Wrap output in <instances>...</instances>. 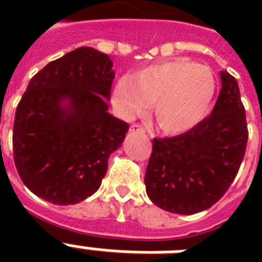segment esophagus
<instances>
[{"instance_id": "1", "label": "esophagus", "mask_w": 262, "mask_h": 262, "mask_svg": "<svg viewBox=\"0 0 262 262\" xmlns=\"http://www.w3.org/2000/svg\"><path fill=\"white\" fill-rule=\"evenodd\" d=\"M130 132H145L143 125H140V123H133L130 126Z\"/></svg>"}]
</instances>
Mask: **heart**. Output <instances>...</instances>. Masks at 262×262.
<instances>
[{
    "label": "heart",
    "mask_w": 262,
    "mask_h": 262,
    "mask_svg": "<svg viewBox=\"0 0 262 262\" xmlns=\"http://www.w3.org/2000/svg\"><path fill=\"white\" fill-rule=\"evenodd\" d=\"M216 80L205 65L185 58L152 63L117 81L113 100L123 117L139 114L155 102L156 121L168 133L189 130L207 114Z\"/></svg>",
    "instance_id": "heart-1"
}]
</instances>
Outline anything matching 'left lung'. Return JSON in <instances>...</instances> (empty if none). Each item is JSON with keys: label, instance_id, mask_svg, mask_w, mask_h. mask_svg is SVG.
<instances>
[{"label": "left lung", "instance_id": "8db88e82", "mask_svg": "<svg viewBox=\"0 0 262 262\" xmlns=\"http://www.w3.org/2000/svg\"><path fill=\"white\" fill-rule=\"evenodd\" d=\"M211 115L183 135L154 139L145 171L151 201L164 211L193 215L217 203L235 179L248 144V123L234 76L222 72Z\"/></svg>", "mask_w": 262, "mask_h": 262}]
</instances>
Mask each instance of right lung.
<instances>
[{"label":"right lung","mask_w":262,"mask_h":262,"mask_svg":"<svg viewBox=\"0 0 262 262\" xmlns=\"http://www.w3.org/2000/svg\"><path fill=\"white\" fill-rule=\"evenodd\" d=\"M113 62L92 47L51 61L31 79L16 108L13 159L23 183L57 205L98 190L129 125L107 113Z\"/></svg>","instance_id":"1"}]
</instances>
